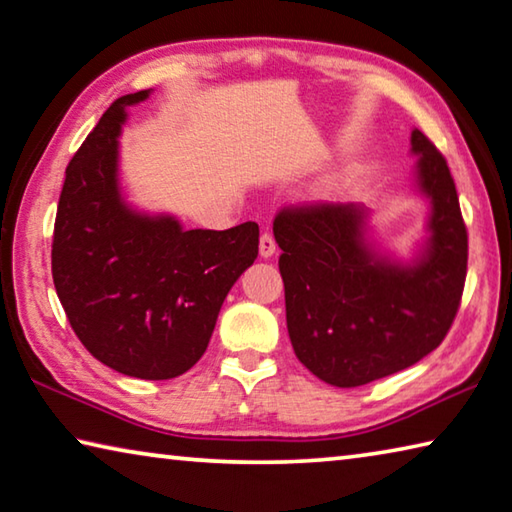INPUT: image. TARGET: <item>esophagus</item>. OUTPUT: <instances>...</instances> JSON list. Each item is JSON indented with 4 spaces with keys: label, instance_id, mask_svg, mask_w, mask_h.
I'll list each match as a JSON object with an SVG mask.
<instances>
[{
    "label": "esophagus",
    "instance_id": "1",
    "mask_svg": "<svg viewBox=\"0 0 512 512\" xmlns=\"http://www.w3.org/2000/svg\"><path fill=\"white\" fill-rule=\"evenodd\" d=\"M275 239H273V234L271 232H264L262 237H259V255L262 257H271L273 253H275Z\"/></svg>",
    "mask_w": 512,
    "mask_h": 512
}]
</instances>
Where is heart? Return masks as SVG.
<instances>
[{
    "label": "heart",
    "mask_w": 512,
    "mask_h": 512,
    "mask_svg": "<svg viewBox=\"0 0 512 512\" xmlns=\"http://www.w3.org/2000/svg\"><path fill=\"white\" fill-rule=\"evenodd\" d=\"M342 182H344V177H337V180H332L330 184H326V186H323V191H321V193H326V196H328V193H332V191H337V189H339V186H342Z\"/></svg>",
    "instance_id": "obj_1"
}]
</instances>
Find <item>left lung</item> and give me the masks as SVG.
I'll return each mask as SVG.
<instances>
[{
	"label": "left lung",
	"instance_id": "1",
	"mask_svg": "<svg viewBox=\"0 0 512 512\" xmlns=\"http://www.w3.org/2000/svg\"><path fill=\"white\" fill-rule=\"evenodd\" d=\"M417 186L431 200L428 239L412 264L380 255L362 205H298L275 216L287 330L296 358L335 387L392 376L442 344L467 275V227L440 150L419 129Z\"/></svg>",
	"mask_w": 512,
	"mask_h": 512
}]
</instances>
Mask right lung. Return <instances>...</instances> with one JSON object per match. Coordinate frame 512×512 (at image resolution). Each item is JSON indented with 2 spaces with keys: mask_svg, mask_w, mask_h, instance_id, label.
Listing matches in <instances>:
<instances>
[{
  "mask_svg": "<svg viewBox=\"0 0 512 512\" xmlns=\"http://www.w3.org/2000/svg\"><path fill=\"white\" fill-rule=\"evenodd\" d=\"M150 91L118 97L66 168L52 241V278L86 351L143 380L182 376L207 351L218 312L257 259L259 227L184 230L125 202L118 136L127 107Z\"/></svg>",
  "mask_w": 512,
  "mask_h": 512,
  "instance_id": "add662e5",
  "label": "right lung"
}]
</instances>
